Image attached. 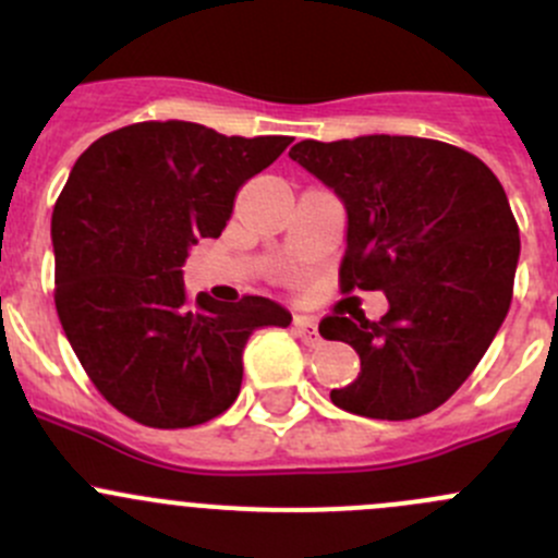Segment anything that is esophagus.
I'll return each mask as SVG.
<instances>
[{
	"label": "esophagus",
	"instance_id": "esophagus-1",
	"mask_svg": "<svg viewBox=\"0 0 558 558\" xmlns=\"http://www.w3.org/2000/svg\"><path fill=\"white\" fill-rule=\"evenodd\" d=\"M294 331L307 342V345H318L320 342V331L315 320L307 318V315H296L294 318Z\"/></svg>",
	"mask_w": 558,
	"mask_h": 558
}]
</instances>
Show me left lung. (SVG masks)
<instances>
[{
  "label": "left lung",
  "mask_w": 558,
  "mask_h": 558,
  "mask_svg": "<svg viewBox=\"0 0 558 558\" xmlns=\"http://www.w3.org/2000/svg\"><path fill=\"white\" fill-rule=\"evenodd\" d=\"M345 207L342 289L384 291L388 313L320 320L362 359L331 402L367 418L432 413L497 337L519 267V227L497 174L440 140L364 134L289 150Z\"/></svg>",
  "instance_id": "1"
}]
</instances>
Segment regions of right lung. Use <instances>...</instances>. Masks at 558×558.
Here are the masks:
<instances>
[{
    "label": "right lung",
    "mask_w": 558,
    "mask_h": 558,
    "mask_svg": "<svg viewBox=\"0 0 558 558\" xmlns=\"http://www.w3.org/2000/svg\"><path fill=\"white\" fill-rule=\"evenodd\" d=\"M291 137H227L189 121L105 134L72 167L50 218L56 311L99 393L129 418L185 429L221 415L243 384L247 337L289 326L267 296L185 300L183 264L221 238L234 199Z\"/></svg>",
    "instance_id": "obj_1"
}]
</instances>
